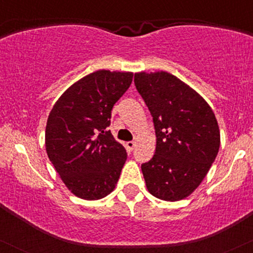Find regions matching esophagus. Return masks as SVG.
Returning <instances> with one entry per match:
<instances>
[{
	"instance_id": "esophagus-1",
	"label": "esophagus",
	"mask_w": 253,
	"mask_h": 253,
	"mask_svg": "<svg viewBox=\"0 0 253 253\" xmlns=\"http://www.w3.org/2000/svg\"><path fill=\"white\" fill-rule=\"evenodd\" d=\"M126 147H127V149H128L129 151H132V150L135 147V141H128V143L126 144Z\"/></svg>"
}]
</instances>
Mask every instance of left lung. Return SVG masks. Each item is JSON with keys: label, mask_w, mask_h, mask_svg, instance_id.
<instances>
[{"label": "left lung", "mask_w": 253, "mask_h": 253, "mask_svg": "<svg viewBox=\"0 0 253 253\" xmlns=\"http://www.w3.org/2000/svg\"><path fill=\"white\" fill-rule=\"evenodd\" d=\"M138 92L155 125L152 159L141 164L147 189L157 199L189 196L210 171L220 147L213 110L199 94L165 71L134 75Z\"/></svg>", "instance_id": "obj_1"}]
</instances>
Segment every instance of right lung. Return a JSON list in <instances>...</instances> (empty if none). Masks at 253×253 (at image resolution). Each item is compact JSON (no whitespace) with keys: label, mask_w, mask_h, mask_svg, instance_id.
<instances>
[{"label":"right lung","mask_w":253,"mask_h":253,"mask_svg":"<svg viewBox=\"0 0 253 253\" xmlns=\"http://www.w3.org/2000/svg\"><path fill=\"white\" fill-rule=\"evenodd\" d=\"M132 80V72H92L72 84L48 115L47 156L69 190L81 199H102L120 177L127 153L108 127L113 107Z\"/></svg>","instance_id":"1"}]
</instances>
